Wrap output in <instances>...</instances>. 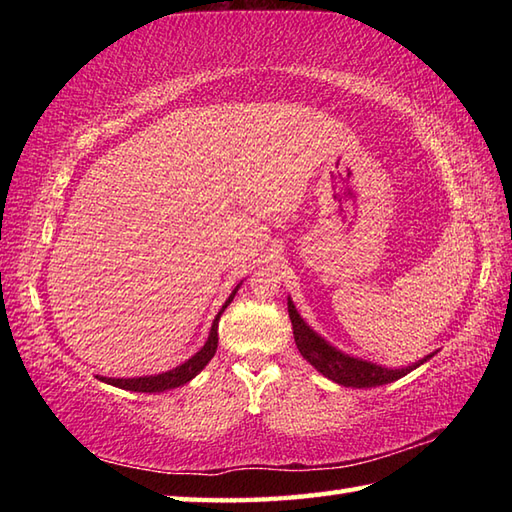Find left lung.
I'll return each instance as SVG.
<instances>
[{"mask_svg": "<svg viewBox=\"0 0 512 512\" xmlns=\"http://www.w3.org/2000/svg\"><path fill=\"white\" fill-rule=\"evenodd\" d=\"M288 314L292 321V334H295V343L299 347L301 356L306 358L310 365L317 367L323 376H328L339 385L358 387V389L387 385V383H394V380L402 376H407L411 369H416L424 361H429L427 356L422 358L420 363L405 369H387L367 361H358L354 356H347V354H341L339 350H334V347L325 343L321 336L314 334L306 325V321L299 317V312L295 306H292L290 299H288Z\"/></svg>", "mask_w": 512, "mask_h": 512, "instance_id": "left-lung-1", "label": "left lung"}]
</instances>
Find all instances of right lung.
<instances>
[{
	"label": "right lung",
	"mask_w": 512,
	"mask_h": 512,
	"mask_svg": "<svg viewBox=\"0 0 512 512\" xmlns=\"http://www.w3.org/2000/svg\"><path fill=\"white\" fill-rule=\"evenodd\" d=\"M237 288L233 290V295L226 299V303L222 306V310L217 312V317L211 325V334H209V341L204 343L202 350L191 356L187 363L178 365L176 369H171V372H165V374H158V376H143V378H105L101 376L103 383L107 385H114V387H121V389H129V391H147V394H156V391H167V389H173V387H180L184 383H189V380L193 376H198L204 365L211 361V358L215 356V350H217V321H220L222 312L226 310L228 303L233 301Z\"/></svg>",
	"instance_id": "add662e5"
}]
</instances>
